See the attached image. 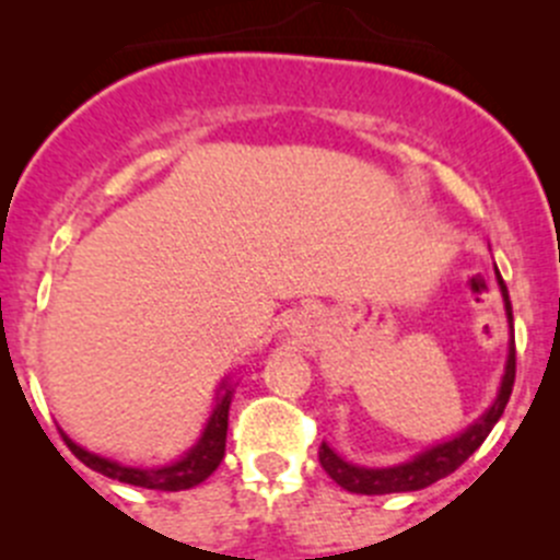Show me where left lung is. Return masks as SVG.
Returning <instances> with one entry per match:
<instances>
[{
  "instance_id": "left-lung-1",
  "label": "left lung",
  "mask_w": 560,
  "mask_h": 560,
  "mask_svg": "<svg viewBox=\"0 0 560 560\" xmlns=\"http://www.w3.org/2000/svg\"><path fill=\"white\" fill-rule=\"evenodd\" d=\"M497 269V266H494ZM497 285H500L502 302H505V316L508 327H511V341H508V361H505V374H502L500 392H497L494 402L480 413L475 422L466 430H460L458 435L447 441H439L433 447L422 450L413 458L402 460V464L394 466H358L343 460L330 444L322 441L319 447V464L325 466V471L336 480L341 489L352 491V494H399V491H419L433 486L435 480L447 478L469 458L475 450L486 441V435L491 433L497 422H500L502 410H505L508 397L514 392V377H516V347H514V314H511V300H508V289L502 283L500 271H497Z\"/></svg>"
}]
</instances>
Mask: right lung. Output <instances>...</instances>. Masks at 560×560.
<instances>
[{"instance_id": "add662e5", "label": "right lung", "mask_w": 560, "mask_h": 560, "mask_svg": "<svg viewBox=\"0 0 560 560\" xmlns=\"http://www.w3.org/2000/svg\"><path fill=\"white\" fill-rule=\"evenodd\" d=\"M230 402H233V383L222 381L217 392V405L210 410L208 424H205L202 435L197 439L188 453L179 455L177 460L163 466H127L121 460L105 458V455L89 453L85 447H80L77 441H71L69 435H63L66 444H69L71 453L82 460L85 466H91L94 471L105 475L110 480H119V483L138 486V489H155V491H183L194 489L202 480H208L217 466L224 458V441H228V417H230Z\"/></svg>"}]
</instances>
